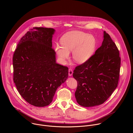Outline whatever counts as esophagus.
<instances>
[{
  "label": "esophagus",
  "mask_w": 133,
  "mask_h": 133,
  "mask_svg": "<svg viewBox=\"0 0 133 133\" xmlns=\"http://www.w3.org/2000/svg\"><path fill=\"white\" fill-rule=\"evenodd\" d=\"M72 73H73V71H72V69L69 68L68 70V75L69 76H72Z\"/></svg>",
  "instance_id": "1"
}]
</instances>
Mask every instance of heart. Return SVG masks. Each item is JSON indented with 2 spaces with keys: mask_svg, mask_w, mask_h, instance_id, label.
Returning <instances> with one entry per match:
<instances>
[{
  "mask_svg": "<svg viewBox=\"0 0 133 133\" xmlns=\"http://www.w3.org/2000/svg\"><path fill=\"white\" fill-rule=\"evenodd\" d=\"M62 47H55L56 52L63 60L69 58V53L72 52L74 61L79 64L87 62L95 50L96 41L93 36L79 31H72L64 34L61 39Z\"/></svg>",
  "mask_w": 133,
  "mask_h": 133,
  "instance_id": "obj_1",
  "label": "heart"
}]
</instances>
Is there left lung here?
<instances>
[{"label":"left lung","mask_w":133,"mask_h":133,"mask_svg":"<svg viewBox=\"0 0 133 133\" xmlns=\"http://www.w3.org/2000/svg\"><path fill=\"white\" fill-rule=\"evenodd\" d=\"M120 67L119 50L104 31L102 46L87 62L74 70L73 77L77 82L75 95L78 104L83 107L103 104L118 85Z\"/></svg>","instance_id":"left-lung-1"}]
</instances>
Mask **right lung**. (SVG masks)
Listing matches in <instances>:
<instances>
[{
  "label": "right lung",
  "instance_id": "add662e5",
  "mask_svg": "<svg viewBox=\"0 0 133 133\" xmlns=\"http://www.w3.org/2000/svg\"><path fill=\"white\" fill-rule=\"evenodd\" d=\"M55 29L34 27L22 38L14 54V82L22 97L36 107L49 105L68 76V68L57 64L52 48Z\"/></svg>",
  "mask_w": 133,
  "mask_h": 133
}]
</instances>
